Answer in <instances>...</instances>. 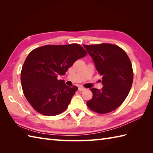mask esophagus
Segmentation results:
<instances>
[{"label": "esophagus", "mask_w": 153, "mask_h": 153, "mask_svg": "<svg viewBox=\"0 0 153 153\" xmlns=\"http://www.w3.org/2000/svg\"><path fill=\"white\" fill-rule=\"evenodd\" d=\"M78 90L79 91H83V90H85V88H84V87H82V86H80V87H78Z\"/></svg>", "instance_id": "34e87169"}]
</instances>
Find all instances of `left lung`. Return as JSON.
<instances>
[{
	"mask_svg": "<svg viewBox=\"0 0 153 153\" xmlns=\"http://www.w3.org/2000/svg\"><path fill=\"white\" fill-rule=\"evenodd\" d=\"M83 46L102 76L103 85L101 90L90 89L93 97L87 102V105L99 114L112 112L122 105L131 89L134 79L131 61L118 45L101 43Z\"/></svg>",
	"mask_w": 153,
	"mask_h": 153,
	"instance_id": "left-lung-1",
	"label": "left lung"
}]
</instances>
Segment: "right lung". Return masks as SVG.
Wrapping results in <instances>:
<instances>
[{
	"label": "right lung",
	"mask_w": 153,
	"mask_h": 153,
	"mask_svg": "<svg viewBox=\"0 0 153 153\" xmlns=\"http://www.w3.org/2000/svg\"><path fill=\"white\" fill-rule=\"evenodd\" d=\"M87 54L75 43L45 45L30 52L23 65L21 83L25 98L37 112L52 116L67 109L77 87L67 86L58 77Z\"/></svg>",
	"instance_id": "obj_1"
}]
</instances>
